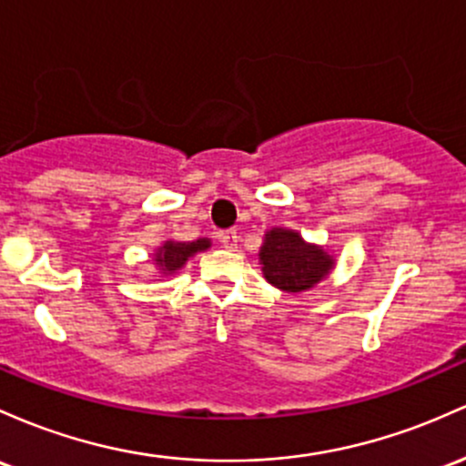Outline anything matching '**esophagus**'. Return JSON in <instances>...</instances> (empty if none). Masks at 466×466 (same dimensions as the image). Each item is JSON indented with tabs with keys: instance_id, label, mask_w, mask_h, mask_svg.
I'll use <instances>...</instances> for the list:
<instances>
[{
	"instance_id": "obj_1",
	"label": "esophagus",
	"mask_w": 466,
	"mask_h": 466,
	"mask_svg": "<svg viewBox=\"0 0 466 466\" xmlns=\"http://www.w3.org/2000/svg\"><path fill=\"white\" fill-rule=\"evenodd\" d=\"M218 238H221L223 248L234 249V248H237V243H238V232H237V229H223V232L218 234Z\"/></svg>"
}]
</instances>
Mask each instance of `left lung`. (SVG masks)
Masks as SVG:
<instances>
[{
    "mask_svg": "<svg viewBox=\"0 0 466 466\" xmlns=\"http://www.w3.org/2000/svg\"><path fill=\"white\" fill-rule=\"evenodd\" d=\"M260 263L269 283L296 294L314 288L329 272L334 260L316 245L305 243L299 232L274 228L265 234Z\"/></svg>",
    "mask_w": 466,
    "mask_h": 466,
    "instance_id": "obj_1",
    "label": "left lung"
}]
</instances>
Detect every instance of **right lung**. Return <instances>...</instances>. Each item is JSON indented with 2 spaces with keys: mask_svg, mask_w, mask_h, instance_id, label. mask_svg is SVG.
Listing matches in <instances>:
<instances>
[{
  "mask_svg": "<svg viewBox=\"0 0 466 466\" xmlns=\"http://www.w3.org/2000/svg\"><path fill=\"white\" fill-rule=\"evenodd\" d=\"M208 248H209L208 238H198V241H192V243L167 241V243H163V248H158L155 263H157V268L163 269V274H170V272H175V269L181 268V265L186 263L192 254L203 252V249H208Z\"/></svg>",
  "mask_w": 466,
  "mask_h": 466,
  "instance_id": "1",
  "label": "right lung"
}]
</instances>
